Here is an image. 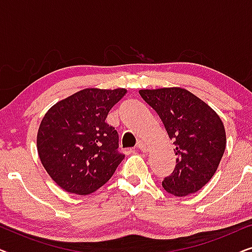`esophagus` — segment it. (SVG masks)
I'll return each instance as SVG.
<instances>
[{
    "label": "esophagus",
    "mask_w": 252,
    "mask_h": 252,
    "mask_svg": "<svg viewBox=\"0 0 252 252\" xmlns=\"http://www.w3.org/2000/svg\"><path fill=\"white\" fill-rule=\"evenodd\" d=\"M136 148H137V149H139V150H141V151H147V150H148L147 144L144 143V142H142V141H139V142H137Z\"/></svg>",
    "instance_id": "34e87169"
}]
</instances>
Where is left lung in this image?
Returning a JSON list of instances; mask_svg holds the SVG:
<instances>
[{
    "label": "left lung",
    "instance_id": "1",
    "mask_svg": "<svg viewBox=\"0 0 252 252\" xmlns=\"http://www.w3.org/2000/svg\"><path fill=\"white\" fill-rule=\"evenodd\" d=\"M139 93L174 141L177 165L163 180L164 189L179 197L198 191L211 180L225 151L226 132L220 117L187 89H141Z\"/></svg>",
    "mask_w": 252,
    "mask_h": 252
}]
</instances>
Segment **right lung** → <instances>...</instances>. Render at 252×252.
<instances>
[{
	"instance_id": "right-lung-1",
	"label": "right lung",
	"mask_w": 252,
	"mask_h": 252,
	"mask_svg": "<svg viewBox=\"0 0 252 252\" xmlns=\"http://www.w3.org/2000/svg\"><path fill=\"white\" fill-rule=\"evenodd\" d=\"M126 92L86 88L44 115L37 132V153L48 174L64 190L92 194L122 163L125 155L118 151V132L105 119Z\"/></svg>"
}]
</instances>
